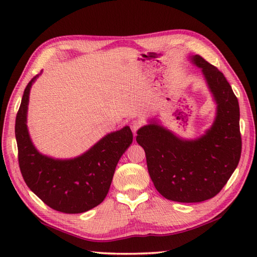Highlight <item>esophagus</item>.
<instances>
[{"mask_svg":"<svg viewBox=\"0 0 257 257\" xmlns=\"http://www.w3.org/2000/svg\"><path fill=\"white\" fill-rule=\"evenodd\" d=\"M140 127H141V122L138 121V120H134V121L132 122V124H130V128H132L135 136L137 135V132L140 129Z\"/></svg>","mask_w":257,"mask_h":257,"instance_id":"1","label":"esophagus"}]
</instances>
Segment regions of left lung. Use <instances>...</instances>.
<instances>
[{"instance_id": "left-lung-1", "label": "left lung", "mask_w": 257, "mask_h": 257, "mask_svg": "<svg viewBox=\"0 0 257 257\" xmlns=\"http://www.w3.org/2000/svg\"><path fill=\"white\" fill-rule=\"evenodd\" d=\"M216 102L214 122L203 136L183 140L156 121L137 133L156 189L166 199L195 203L212 199L235 170L242 151L239 107L231 85L219 69L200 55L191 57Z\"/></svg>"}]
</instances>
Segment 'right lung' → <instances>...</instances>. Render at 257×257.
Wrapping results in <instances>:
<instances>
[{
	"mask_svg": "<svg viewBox=\"0 0 257 257\" xmlns=\"http://www.w3.org/2000/svg\"><path fill=\"white\" fill-rule=\"evenodd\" d=\"M37 77L27 84L15 120L21 173L27 187L53 210L69 214L86 212L106 198L120 157L133 143V133L125 125L74 159H53L40 154L26 125L30 90Z\"/></svg>",
	"mask_w": 257,
	"mask_h": 257,
	"instance_id": "add662e5",
	"label": "right lung"
}]
</instances>
